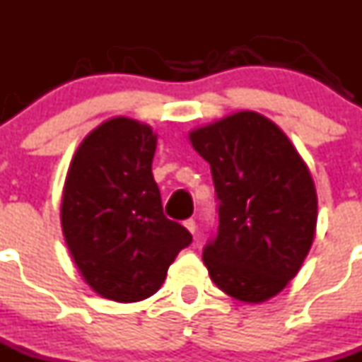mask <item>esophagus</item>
I'll return each instance as SVG.
<instances>
[{"label":"esophagus","mask_w":362,"mask_h":362,"mask_svg":"<svg viewBox=\"0 0 362 362\" xmlns=\"http://www.w3.org/2000/svg\"><path fill=\"white\" fill-rule=\"evenodd\" d=\"M184 226H186L187 230H189V232L193 233V235H195V232H197V223H195V218H187V221H184Z\"/></svg>","instance_id":"34e87169"}]
</instances>
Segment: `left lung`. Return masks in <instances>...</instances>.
Here are the masks:
<instances>
[{"label":"left lung","instance_id":"left-lung-1","mask_svg":"<svg viewBox=\"0 0 362 362\" xmlns=\"http://www.w3.org/2000/svg\"><path fill=\"white\" fill-rule=\"evenodd\" d=\"M217 193V235L202 259L223 293L248 303L272 298L294 276L315 238L317 191L289 138L256 112L193 130Z\"/></svg>","mask_w":362,"mask_h":362}]
</instances>
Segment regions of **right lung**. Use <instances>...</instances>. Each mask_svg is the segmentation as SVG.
<instances>
[{
	"label": "right lung",
	"mask_w": 362,
	"mask_h": 362,
	"mask_svg": "<svg viewBox=\"0 0 362 362\" xmlns=\"http://www.w3.org/2000/svg\"><path fill=\"white\" fill-rule=\"evenodd\" d=\"M154 151L148 124L114 117L83 139L64 184L60 221L69 254L86 284L114 302L153 296L193 241L163 215Z\"/></svg>",
	"instance_id": "obj_1"
}]
</instances>
